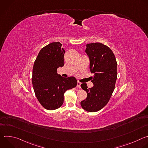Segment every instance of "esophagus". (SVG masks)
<instances>
[{"label": "esophagus", "instance_id": "1", "mask_svg": "<svg viewBox=\"0 0 148 148\" xmlns=\"http://www.w3.org/2000/svg\"><path fill=\"white\" fill-rule=\"evenodd\" d=\"M77 87H78V88H80V87H81V82H78V81Z\"/></svg>", "mask_w": 148, "mask_h": 148}]
</instances>
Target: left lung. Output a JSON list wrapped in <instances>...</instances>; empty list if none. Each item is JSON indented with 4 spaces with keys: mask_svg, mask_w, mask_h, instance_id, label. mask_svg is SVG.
I'll list each match as a JSON object with an SVG mask.
<instances>
[{
    "mask_svg": "<svg viewBox=\"0 0 148 148\" xmlns=\"http://www.w3.org/2000/svg\"><path fill=\"white\" fill-rule=\"evenodd\" d=\"M86 53L90 59L91 73L94 74L91 81L94 86L88 88L86 84H81L82 89L87 93L81 106L88 112H97L107 105L114 90L117 62L111 49L100 43L86 45Z\"/></svg>",
    "mask_w": 148,
    "mask_h": 148,
    "instance_id": "left-lung-1",
    "label": "left lung"
}]
</instances>
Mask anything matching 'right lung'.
Returning <instances> with one entry per match:
<instances>
[{"mask_svg":"<svg viewBox=\"0 0 148 148\" xmlns=\"http://www.w3.org/2000/svg\"><path fill=\"white\" fill-rule=\"evenodd\" d=\"M59 42H53L42 48L33 65L32 84L36 96L45 108L54 110L64 102V92L77 85L74 77L64 78L57 69L64 65L65 50Z\"/></svg>","mask_w":148,"mask_h":148,"instance_id":"obj_1","label":"right lung"}]
</instances>
